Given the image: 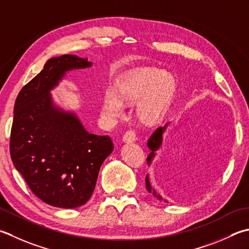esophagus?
I'll use <instances>...</instances> for the list:
<instances>
[{"instance_id": "1", "label": "esophagus", "mask_w": 249, "mask_h": 249, "mask_svg": "<svg viewBox=\"0 0 249 249\" xmlns=\"http://www.w3.org/2000/svg\"><path fill=\"white\" fill-rule=\"evenodd\" d=\"M135 140H136V134H135V130L133 129L127 130L123 136L124 142H134Z\"/></svg>"}]
</instances>
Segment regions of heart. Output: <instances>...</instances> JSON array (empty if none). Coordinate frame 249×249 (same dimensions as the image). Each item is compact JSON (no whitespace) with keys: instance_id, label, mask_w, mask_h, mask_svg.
<instances>
[{"instance_id":"obj_1","label":"heart","mask_w":249,"mask_h":249,"mask_svg":"<svg viewBox=\"0 0 249 249\" xmlns=\"http://www.w3.org/2000/svg\"><path fill=\"white\" fill-rule=\"evenodd\" d=\"M177 91V81L170 73L158 69H142L115 83L113 90L102 97L101 113L108 120L123 114V104L134 105L141 123L153 125L163 118Z\"/></svg>"}]
</instances>
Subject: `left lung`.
I'll list each match as a JSON object with an SVG mask.
<instances>
[{
  "mask_svg": "<svg viewBox=\"0 0 249 249\" xmlns=\"http://www.w3.org/2000/svg\"><path fill=\"white\" fill-rule=\"evenodd\" d=\"M167 125H168V124H166L165 126H163V127H159L157 130L154 131V133H153L152 135H151V137L149 138V140H148V148L151 150V153L148 155V158H147V162H148V164H150V163H151V160H152V159L154 158V155H155V151H157V150L160 147V144H162L163 134H164V131L166 130ZM145 187H147V190H148L149 192L153 193V196H157L159 199H162V197H160V196H158L157 192H155L154 190H152V187H151V184H150V181H149V178H148V176L145 177Z\"/></svg>",
  "mask_w": 249,
  "mask_h": 249,
  "instance_id": "left-lung-1",
  "label": "left lung"
}]
</instances>
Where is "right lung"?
Masks as SVG:
<instances>
[{
	"label": "right lung",
	"mask_w": 249,
	"mask_h": 249,
	"mask_svg": "<svg viewBox=\"0 0 249 249\" xmlns=\"http://www.w3.org/2000/svg\"><path fill=\"white\" fill-rule=\"evenodd\" d=\"M90 66L75 55L51 58L15 101L12 160L34 196L55 207L84 205L114 149L109 136L89 134L74 113L56 108L50 94L66 72Z\"/></svg>",
	"instance_id": "obj_1"
}]
</instances>
